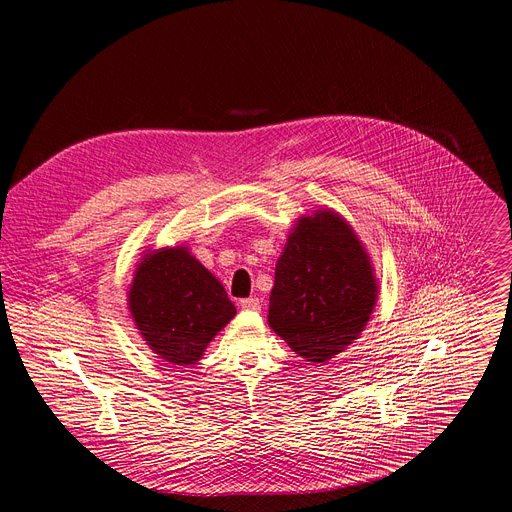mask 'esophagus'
Instances as JSON below:
<instances>
[{"label":"esophagus","instance_id":"obj_1","mask_svg":"<svg viewBox=\"0 0 512 512\" xmlns=\"http://www.w3.org/2000/svg\"><path fill=\"white\" fill-rule=\"evenodd\" d=\"M241 308L249 310V312H259L261 302H259V298H245V300H241Z\"/></svg>","mask_w":512,"mask_h":512}]
</instances>
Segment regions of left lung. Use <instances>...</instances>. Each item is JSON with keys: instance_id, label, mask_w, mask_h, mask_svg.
Returning a JSON list of instances; mask_svg holds the SVG:
<instances>
[{"instance_id": "obj_1", "label": "left lung", "mask_w": 512, "mask_h": 512, "mask_svg": "<svg viewBox=\"0 0 512 512\" xmlns=\"http://www.w3.org/2000/svg\"><path fill=\"white\" fill-rule=\"evenodd\" d=\"M377 302L367 251L332 210L300 218L275 265L269 326L306 362H326L358 338Z\"/></svg>"}]
</instances>
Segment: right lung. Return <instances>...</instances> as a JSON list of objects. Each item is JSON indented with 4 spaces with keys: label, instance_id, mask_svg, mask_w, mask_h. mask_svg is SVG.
<instances>
[{
    "label": "right lung",
    "instance_id": "obj_1",
    "mask_svg": "<svg viewBox=\"0 0 512 512\" xmlns=\"http://www.w3.org/2000/svg\"><path fill=\"white\" fill-rule=\"evenodd\" d=\"M129 310L150 348L172 364H194L237 314L221 285L184 247L143 257L129 289Z\"/></svg>",
    "mask_w": 512,
    "mask_h": 512
}]
</instances>
